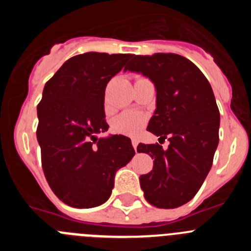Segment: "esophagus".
Segmentation results:
<instances>
[{
  "mask_svg": "<svg viewBox=\"0 0 251 251\" xmlns=\"http://www.w3.org/2000/svg\"><path fill=\"white\" fill-rule=\"evenodd\" d=\"M132 145H133V148H134V151L137 152V146H138V142H137L136 139H132Z\"/></svg>",
  "mask_w": 251,
  "mask_h": 251,
  "instance_id": "1",
  "label": "esophagus"
}]
</instances>
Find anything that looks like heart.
Listing matches in <instances>:
<instances>
[{
  "instance_id": "b5f03b06",
  "label": "heart",
  "mask_w": 251,
  "mask_h": 251,
  "mask_svg": "<svg viewBox=\"0 0 251 251\" xmlns=\"http://www.w3.org/2000/svg\"><path fill=\"white\" fill-rule=\"evenodd\" d=\"M146 123L145 115L136 110H127L113 121L112 128L115 133L124 136H136Z\"/></svg>"
}]
</instances>
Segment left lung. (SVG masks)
<instances>
[{
    "label": "left lung",
    "instance_id": "1",
    "mask_svg": "<svg viewBox=\"0 0 251 251\" xmlns=\"http://www.w3.org/2000/svg\"><path fill=\"white\" fill-rule=\"evenodd\" d=\"M145 75L156 88V110L147 129L170 146L139 143L153 170L139 177L146 200L176 208L194 199L212 166L219 145L220 113L212 88L194 63L177 54L136 55L124 69Z\"/></svg>",
    "mask_w": 251,
    "mask_h": 251
}]
</instances>
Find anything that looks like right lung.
I'll return each mask as SVG.
<instances>
[{
    "label": "right lung",
    "instance_id": "add662e5",
    "mask_svg": "<svg viewBox=\"0 0 251 251\" xmlns=\"http://www.w3.org/2000/svg\"><path fill=\"white\" fill-rule=\"evenodd\" d=\"M132 54L85 52L66 60L45 84L37 105V142L49 186L66 205L90 208L105 202L115 172L136 154L128 137L108 130L106 84Z\"/></svg>",
    "mask_w": 251,
    "mask_h": 251
}]
</instances>
